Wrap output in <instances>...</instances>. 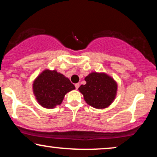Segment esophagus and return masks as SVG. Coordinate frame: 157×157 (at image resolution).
<instances>
[{
  "label": "esophagus",
  "mask_w": 157,
  "mask_h": 157,
  "mask_svg": "<svg viewBox=\"0 0 157 157\" xmlns=\"http://www.w3.org/2000/svg\"><path fill=\"white\" fill-rule=\"evenodd\" d=\"M79 86H80V83H76V84H75V88H76V89H78Z\"/></svg>",
  "instance_id": "1"
}]
</instances>
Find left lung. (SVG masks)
<instances>
[{
	"label": "left lung",
	"instance_id": "1",
	"mask_svg": "<svg viewBox=\"0 0 157 157\" xmlns=\"http://www.w3.org/2000/svg\"><path fill=\"white\" fill-rule=\"evenodd\" d=\"M86 83L81 85L79 91L86 102L96 109H104L111 105L116 96L117 86L105 74L93 72L85 78Z\"/></svg>",
	"mask_w": 157,
	"mask_h": 157
}]
</instances>
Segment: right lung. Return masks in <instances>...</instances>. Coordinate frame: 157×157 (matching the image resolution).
<instances>
[{"label": "right lung", "mask_w": 157, "mask_h": 157, "mask_svg": "<svg viewBox=\"0 0 157 157\" xmlns=\"http://www.w3.org/2000/svg\"><path fill=\"white\" fill-rule=\"evenodd\" d=\"M75 86L62 74L57 71L45 70L33 83V91L40 105L52 109L60 105L65 94Z\"/></svg>", "instance_id": "1"}]
</instances>
